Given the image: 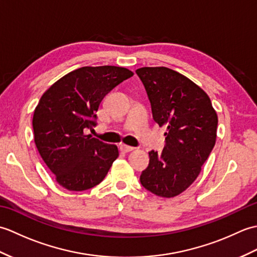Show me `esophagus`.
<instances>
[{
  "instance_id": "esophagus-1",
  "label": "esophagus",
  "mask_w": 257,
  "mask_h": 257,
  "mask_svg": "<svg viewBox=\"0 0 257 257\" xmlns=\"http://www.w3.org/2000/svg\"><path fill=\"white\" fill-rule=\"evenodd\" d=\"M120 150H121L122 152H129V151H133L135 148L134 147H130V146H127V145H120Z\"/></svg>"
}]
</instances>
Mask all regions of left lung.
I'll return each instance as SVG.
<instances>
[{"label":"left lung","instance_id":"left-lung-1","mask_svg":"<svg viewBox=\"0 0 257 257\" xmlns=\"http://www.w3.org/2000/svg\"><path fill=\"white\" fill-rule=\"evenodd\" d=\"M151 103L152 117L166 125L161 154L149 152L140 182L151 193L173 198L187 190L201 172L216 140L217 114L210 97L192 80L167 67L136 70Z\"/></svg>","mask_w":257,"mask_h":257}]
</instances>
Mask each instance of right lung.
<instances>
[{
  "label": "right lung",
  "instance_id": "obj_1",
  "mask_svg": "<svg viewBox=\"0 0 257 257\" xmlns=\"http://www.w3.org/2000/svg\"><path fill=\"white\" fill-rule=\"evenodd\" d=\"M133 75L117 66L81 67L58 79L41 97L33 116L34 141L63 188H94L118 158L117 146L85 133L97 124L96 112L103 97Z\"/></svg>",
  "mask_w": 257,
  "mask_h": 257
}]
</instances>
